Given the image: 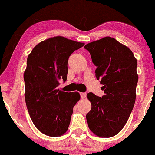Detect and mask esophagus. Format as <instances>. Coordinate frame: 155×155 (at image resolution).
I'll list each match as a JSON object with an SVG mask.
<instances>
[{
  "mask_svg": "<svg viewBox=\"0 0 155 155\" xmlns=\"http://www.w3.org/2000/svg\"><path fill=\"white\" fill-rule=\"evenodd\" d=\"M80 95H81V98H84V97H86L87 93L86 92H80Z\"/></svg>",
  "mask_w": 155,
  "mask_h": 155,
  "instance_id": "obj_1",
  "label": "esophagus"
}]
</instances>
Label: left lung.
Segmentation results:
<instances>
[{
	"label": "left lung",
	"mask_w": 155,
	"mask_h": 155,
	"mask_svg": "<svg viewBox=\"0 0 155 155\" xmlns=\"http://www.w3.org/2000/svg\"><path fill=\"white\" fill-rule=\"evenodd\" d=\"M97 67L95 76L104 90L102 97L87 94L92 108L87 114L89 128L102 138L119 133L125 125L136 101L138 76L132 51L107 36L84 46Z\"/></svg>",
	"instance_id": "1"
}]
</instances>
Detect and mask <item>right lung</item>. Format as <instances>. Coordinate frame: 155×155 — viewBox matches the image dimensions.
Wrapping results in <instances>:
<instances>
[{
	"mask_svg": "<svg viewBox=\"0 0 155 155\" xmlns=\"http://www.w3.org/2000/svg\"><path fill=\"white\" fill-rule=\"evenodd\" d=\"M84 45L55 36L40 42L28 55L24 73L26 106L33 123L47 136H63L68 128L80 95L63 92L58 87L60 80L67 79L70 55Z\"/></svg>",
	"mask_w": 155,
	"mask_h": 155,
	"instance_id": "add662e5",
	"label": "right lung"
}]
</instances>
